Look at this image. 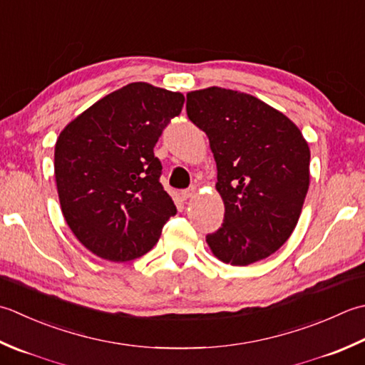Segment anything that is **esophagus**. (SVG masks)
I'll list each match as a JSON object with an SVG mask.
<instances>
[{
  "mask_svg": "<svg viewBox=\"0 0 365 365\" xmlns=\"http://www.w3.org/2000/svg\"><path fill=\"white\" fill-rule=\"evenodd\" d=\"M196 192V188H190V190H183L180 191V197L183 199V201H187V199H190L192 195Z\"/></svg>",
  "mask_w": 365,
  "mask_h": 365,
  "instance_id": "1",
  "label": "esophagus"
}]
</instances>
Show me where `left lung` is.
Here are the masks:
<instances>
[{"instance_id": "left-lung-1", "label": "left lung", "mask_w": 365, "mask_h": 365, "mask_svg": "<svg viewBox=\"0 0 365 365\" xmlns=\"http://www.w3.org/2000/svg\"><path fill=\"white\" fill-rule=\"evenodd\" d=\"M188 118L210 142L225 202L207 244L220 261L248 266L275 253L294 231L310 185L301 130L247 93L210 87L187 95Z\"/></svg>"}]
</instances>
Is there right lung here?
<instances>
[{
	"instance_id": "1",
	"label": "right lung",
	"mask_w": 365,
	"mask_h": 365,
	"mask_svg": "<svg viewBox=\"0 0 365 365\" xmlns=\"http://www.w3.org/2000/svg\"><path fill=\"white\" fill-rule=\"evenodd\" d=\"M183 103L182 93L134 82L88 107L56 139L63 217L99 258H140L177 213L160 183L163 166L153 148Z\"/></svg>"
}]
</instances>
